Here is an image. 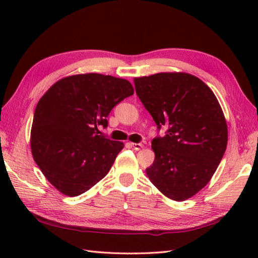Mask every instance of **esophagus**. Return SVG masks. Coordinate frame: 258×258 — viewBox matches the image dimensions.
<instances>
[{"mask_svg": "<svg viewBox=\"0 0 258 258\" xmlns=\"http://www.w3.org/2000/svg\"><path fill=\"white\" fill-rule=\"evenodd\" d=\"M132 146L135 151H140L141 149H143V144L142 143H132Z\"/></svg>", "mask_w": 258, "mask_h": 258, "instance_id": "1", "label": "esophagus"}]
</instances>
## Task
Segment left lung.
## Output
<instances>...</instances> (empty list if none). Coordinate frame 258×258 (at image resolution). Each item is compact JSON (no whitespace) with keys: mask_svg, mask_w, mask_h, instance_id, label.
Instances as JSON below:
<instances>
[{"mask_svg":"<svg viewBox=\"0 0 258 258\" xmlns=\"http://www.w3.org/2000/svg\"><path fill=\"white\" fill-rule=\"evenodd\" d=\"M136 94L157 127L153 165L146 174L168 199L183 202L210 182L225 153L226 118L215 94L196 76L163 72L134 79Z\"/></svg>","mask_w":258,"mask_h":258,"instance_id":"obj_1","label":"left lung"}]
</instances>
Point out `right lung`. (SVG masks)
Instances as JSON below:
<instances>
[{"mask_svg":"<svg viewBox=\"0 0 258 258\" xmlns=\"http://www.w3.org/2000/svg\"><path fill=\"white\" fill-rule=\"evenodd\" d=\"M134 94L127 80L86 73L58 80L38 101L31 151L43 175L59 193L79 196L111 169L124 144L105 139L111 109Z\"/></svg>","mask_w":258,"mask_h":258,"instance_id":"add662e5","label":"right lung"}]
</instances>
